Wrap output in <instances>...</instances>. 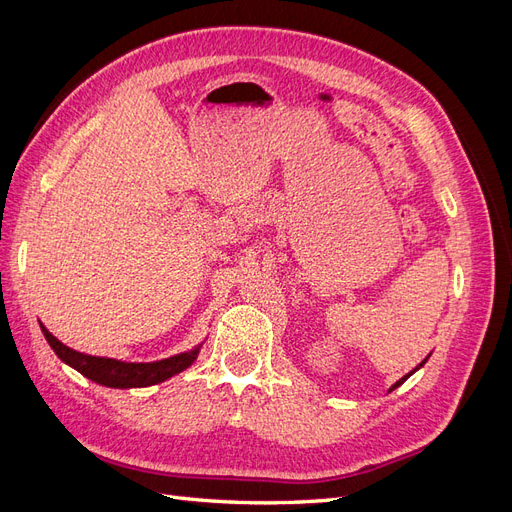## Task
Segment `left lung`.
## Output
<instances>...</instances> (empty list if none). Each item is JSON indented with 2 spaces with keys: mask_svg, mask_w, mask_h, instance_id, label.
<instances>
[{
  "mask_svg": "<svg viewBox=\"0 0 512 512\" xmlns=\"http://www.w3.org/2000/svg\"><path fill=\"white\" fill-rule=\"evenodd\" d=\"M425 363H427V359H425V361H423V363H421V365H418V367H423V365H425ZM418 367H416V369H418ZM416 369H412V371H410V374H408V376H404V378H401V380H397V382H395V384H393V386H391V391H395V389H397V386H401V384H404V382H406V380H408V378H410V376H412V374H414V371H416Z\"/></svg>",
  "mask_w": 512,
  "mask_h": 512,
  "instance_id": "1",
  "label": "left lung"
}]
</instances>
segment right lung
Masks as SVG:
<instances>
[{"instance_id":"1","label":"right lung","mask_w":512,"mask_h":512,"mask_svg":"<svg viewBox=\"0 0 512 512\" xmlns=\"http://www.w3.org/2000/svg\"><path fill=\"white\" fill-rule=\"evenodd\" d=\"M40 329L46 337V342H49V346L55 350V354L61 361L68 363L76 371H81L85 378L94 380L102 386H111V389H134V386H151V384L164 382L168 378H173L175 374H179V371L188 369L196 361L198 350H200V346H196L188 352L175 354L170 356V359L156 361V363H123L115 359H104V356L76 352L61 344L57 337H53L42 327V324Z\"/></svg>"}]
</instances>
